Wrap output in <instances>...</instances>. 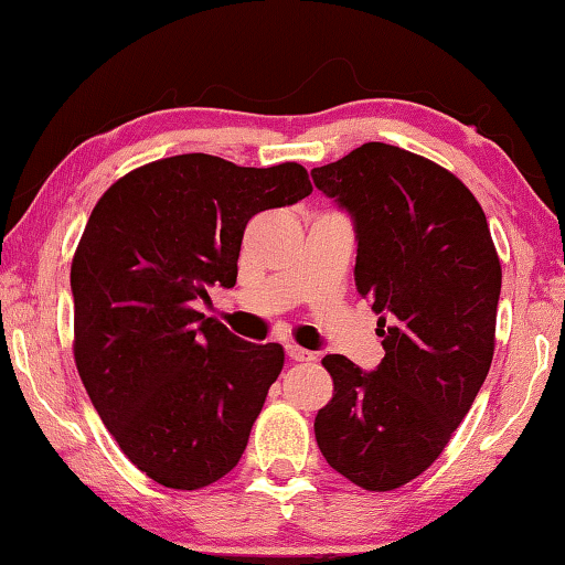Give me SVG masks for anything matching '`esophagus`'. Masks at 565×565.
Listing matches in <instances>:
<instances>
[{
  "instance_id": "obj_1",
  "label": "esophagus",
  "mask_w": 565,
  "mask_h": 565,
  "mask_svg": "<svg viewBox=\"0 0 565 565\" xmlns=\"http://www.w3.org/2000/svg\"><path fill=\"white\" fill-rule=\"evenodd\" d=\"M286 356L291 361H317V353L296 347V343H286Z\"/></svg>"
}]
</instances>
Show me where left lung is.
<instances>
[{
  "label": "left lung",
  "instance_id": "obj_1",
  "mask_svg": "<svg viewBox=\"0 0 565 565\" xmlns=\"http://www.w3.org/2000/svg\"><path fill=\"white\" fill-rule=\"evenodd\" d=\"M311 177L353 218V276L386 351L369 374L323 356L333 396L313 434L333 471L394 491L441 456L483 386L501 262L481 204L431 159L369 141Z\"/></svg>",
  "mask_w": 565,
  "mask_h": 565
}]
</instances>
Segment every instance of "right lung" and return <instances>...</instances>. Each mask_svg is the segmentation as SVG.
<instances>
[{
    "label": "right lung",
    "instance_id": "obj_1",
    "mask_svg": "<svg viewBox=\"0 0 565 565\" xmlns=\"http://www.w3.org/2000/svg\"><path fill=\"white\" fill-rule=\"evenodd\" d=\"M311 194L296 161L236 167L179 154L104 191L72 259L74 361L124 456L167 489L196 491L238 463L284 369L196 311L232 289L248 218Z\"/></svg>",
    "mask_w": 565,
    "mask_h": 565
}]
</instances>
